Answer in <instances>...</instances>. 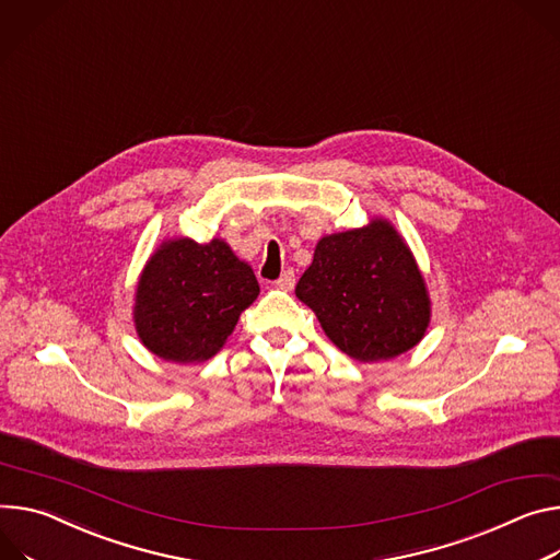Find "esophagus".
<instances>
[{"instance_id": "obj_1", "label": "esophagus", "mask_w": 560, "mask_h": 560, "mask_svg": "<svg viewBox=\"0 0 560 560\" xmlns=\"http://www.w3.org/2000/svg\"><path fill=\"white\" fill-rule=\"evenodd\" d=\"M275 288L279 290H292L294 288V270H285L277 281H275Z\"/></svg>"}]
</instances>
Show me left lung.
I'll return each mask as SVG.
<instances>
[{
  "label": "left lung",
  "instance_id": "obj_1",
  "mask_svg": "<svg viewBox=\"0 0 560 560\" xmlns=\"http://www.w3.org/2000/svg\"><path fill=\"white\" fill-rule=\"evenodd\" d=\"M294 294L358 362H386L422 341L431 296L409 243L384 217L326 234Z\"/></svg>",
  "mask_w": 560,
  "mask_h": 560
}]
</instances>
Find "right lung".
Here are the masks:
<instances>
[{"label":"right lung","mask_w":560,"mask_h":560,"mask_svg":"<svg viewBox=\"0 0 560 560\" xmlns=\"http://www.w3.org/2000/svg\"><path fill=\"white\" fill-rule=\"evenodd\" d=\"M259 281L223 238H165L147 259L133 294L140 343L176 364H202L225 346Z\"/></svg>","instance_id":"1"}]
</instances>
